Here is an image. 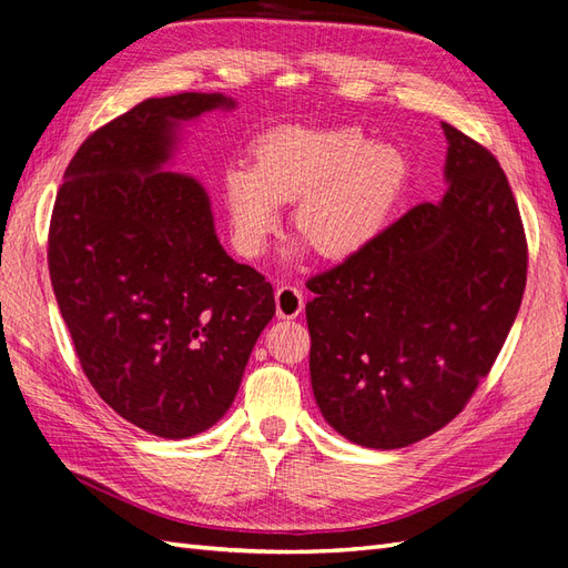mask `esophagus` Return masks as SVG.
Here are the masks:
<instances>
[{"mask_svg":"<svg viewBox=\"0 0 568 568\" xmlns=\"http://www.w3.org/2000/svg\"><path fill=\"white\" fill-rule=\"evenodd\" d=\"M304 310V300H302V290L295 285H281L275 290V314L281 318H295Z\"/></svg>","mask_w":568,"mask_h":568,"instance_id":"esophagus-1","label":"esophagus"}]
</instances>
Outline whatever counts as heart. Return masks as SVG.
Returning a JSON list of instances; mask_svg holds the SVG:
<instances>
[{"label":"heart","mask_w":568,"mask_h":568,"mask_svg":"<svg viewBox=\"0 0 568 568\" xmlns=\"http://www.w3.org/2000/svg\"><path fill=\"white\" fill-rule=\"evenodd\" d=\"M408 163L388 143L357 129H278L252 145V165L225 170L223 196L235 250L256 258L295 203L293 227L324 258L367 246L403 192Z\"/></svg>","instance_id":"1"}]
</instances>
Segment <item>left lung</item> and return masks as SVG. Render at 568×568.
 Masks as SVG:
<instances>
[{"label":"left lung","mask_w":568,"mask_h":568,"mask_svg":"<svg viewBox=\"0 0 568 568\" xmlns=\"http://www.w3.org/2000/svg\"><path fill=\"white\" fill-rule=\"evenodd\" d=\"M442 126L444 199L307 283L316 405L367 448L410 446L448 425L489 374L526 290V232L499 160Z\"/></svg>","instance_id":"obj_1"}]
</instances>
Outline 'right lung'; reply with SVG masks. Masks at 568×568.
<instances>
[{
  "mask_svg": "<svg viewBox=\"0 0 568 568\" xmlns=\"http://www.w3.org/2000/svg\"><path fill=\"white\" fill-rule=\"evenodd\" d=\"M223 93L149 98L81 143L57 192L50 281L83 374L126 423L163 439L213 427L275 314L264 275L217 242L211 199L165 165L182 122Z\"/></svg>",
  "mask_w": 568,
  "mask_h": 568,
  "instance_id": "1",
  "label": "right lung"
}]
</instances>
